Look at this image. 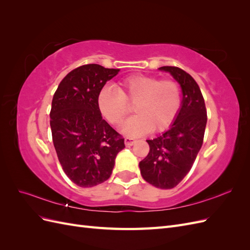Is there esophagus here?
<instances>
[{
	"mask_svg": "<svg viewBox=\"0 0 250 250\" xmlns=\"http://www.w3.org/2000/svg\"><path fill=\"white\" fill-rule=\"evenodd\" d=\"M124 142H125V145L129 147V146H132L133 144H134L135 142H137V140H134V139H132V138H125V141H124Z\"/></svg>",
	"mask_w": 250,
	"mask_h": 250,
	"instance_id": "1",
	"label": "esophagus"
}]
</instances>
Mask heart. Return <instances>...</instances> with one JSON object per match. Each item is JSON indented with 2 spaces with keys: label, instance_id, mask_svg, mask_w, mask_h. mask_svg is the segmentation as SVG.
I'll use <instances>...</instances> for the list:
<instances>
[{
  "label": "heart",
  "instance_id": "heart-1",
  "mask_svg": "<svg viewBox=\"0 0 250 250\" xmlns=\"http://www.w3.org/2000/svg\"><path fill=\"white\" fill-rule=\"evenodd\" d=\"M137 116L127 120L121 131L139 137L150 130L162 132L175 121L181 105L178 83L149 75H133L120 82L118 90L103 87L97 97V106L102 117L118 125L131 111Z\"/></svg>",
  "mask_w": 250,
  "mask_h": 250
}]
</instances>
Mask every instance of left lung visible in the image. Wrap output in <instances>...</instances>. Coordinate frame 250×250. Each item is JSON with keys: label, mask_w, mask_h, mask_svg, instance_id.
Returning <instances> with one entry per match:
<instances>
[{"label": "left lung", "mask_w": 250, "mask_h": 250, "mask_svg": "<svg viewBox=\"0 0 250 250\" xmlns=\"http://www.w3.org/2000/svg\"><path fill=\"white\" fill-rule=\"evenodd\" d=\"M170 73L183 90L178 115L169 129L160 137L147 140L150 151L140 162L143 178L160 188L176 187L190 172L202 146L207 126V108L197 82L177 66H162Z\"/></svg>", "instance_id": "left-lung-1"}]
</instances>
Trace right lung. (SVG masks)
<instances>
[{
	"label": "right lung",
	"instance_id": "obj_1",
	"mask_svg": "<svg viewBox=\"0 0 250 250\" xmlns=\"http://www.w3.org/2000/svg\"><path fill=\"white\" fill-rule=\"evenodd\" d=\"M120 72L100 64L71 71L53 96L50 126L63 172L74 184L90 188L107 180L124 139L102 119L97 97Z\"/></svg>",
	"mask_w": 250,
	"mask_h": 250
}]
</instances>
